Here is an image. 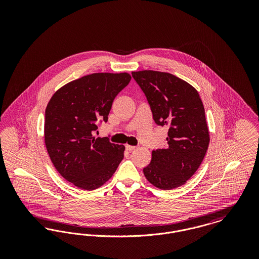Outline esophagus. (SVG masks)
Listing matches in <instances>:
<instances>
[{"label":"esophagus","mask_w":259,"mask_h":259,"mask_svg":"<svg viewBox=\"0 0 259 259\" xmlns=\"http://www.w3.org/2000/svg\"><path fill=\"white\" fill-rule=\"evenodd\" d=\"M135 148L136 147H134V146H129V145H126V149H127V150H129V151H132V150H134Z\"/></svg>","instance_id":"esophagus-1"}]
</instances>
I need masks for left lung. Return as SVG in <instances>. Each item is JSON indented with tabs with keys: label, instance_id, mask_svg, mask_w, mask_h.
Returning <instances> with one entry per match:
<instances>
[{
	"label": "left lung",
	"instance_id": "left-lung-1",
	"mask_svg": "<svg viewBox=\"0 0 259 259\" xmlns=\"http://www.w3.org/2000/svg\"><path fill=\"white\" fill-rule=\"evenodd\" d=\"M148 99L153 119L168 125V148L152 150L144 175L157 188L170 190L195 174L209 144L205 109L197 90L169 73L144 70L132 72Z\"/></svg>",
	"mask_w": 259,
	"mask_h": 259
}]
</instances>
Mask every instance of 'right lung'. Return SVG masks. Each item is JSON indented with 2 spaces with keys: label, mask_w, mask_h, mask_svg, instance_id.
<instances>
[{
  "label": "right lung",
  "mask_w": 259,
  "mask_h": 259,
  "mask_svg": "<svg viewBox=\"0 0 259 259\" xmlns=\"http://www.w3.org/2000/svg\"><path fill=\"white\" fill-rule=\"evenodd\" d=\"M131 79L128 73L87 74L60 87L46 109L45 144L54 168L74 186L105 185L123 159L125 147L96 138V121L108 115L115 96Z\"/></svg>",
  "instance_id": "1"
}]
</instances>
